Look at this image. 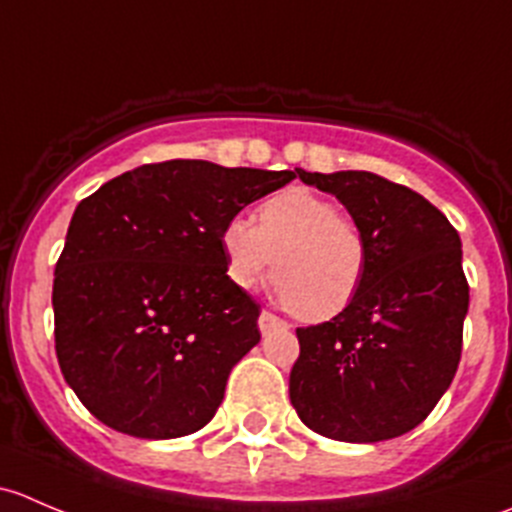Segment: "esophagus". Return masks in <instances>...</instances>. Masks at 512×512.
Instances as JSON below:
<instances>
[{"mask_svg": "<svg viewBox=\"0 0 512 512\" xmlns=\"http://www.w3.org/2000/svg\"><path fill=\"white\" fill-rule=\"evenodd\" d=\"M257 327H260V332H262V334H270L272 329H277V327H287V322H282V319L277 317V314H272V312H262V314H260V319H257Z\"/></svg>", "mask_w": 512, "mask_h": 512, "instance_id": "1", "label": "esophagus"}]
</instances>
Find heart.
Segmentation results:
<instances>
[{"instance_id":"1","label":"heart","mask_w":512,"mask_h":512,"mask_svg":"<svg viewBox=\"0 0 512 512\" xmlns=\"http://www.w3.org/2000/svg\"><path fill=\"white\" fill-rule=\"evenodd\" d=\"M227 277L252 289L275 265L277 297L309 322L337 317L364 282L369 250L337 205L307 188H287L257 210V225L227 220L220 232Z\"/></svg>"}]
</instances>
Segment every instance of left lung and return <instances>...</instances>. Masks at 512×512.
<instances>
[{
    "instance_id": "8db88e82",
    "label": "left lung",
    "mask_w": 512,
    "mask_h": 512,
    "mask_svg": "<svg viewBox=\"0 0 512 512\" xmlns=\"http://www.w3.org/2000/svg\"><path fill=\"white\" fill-rule=\"evenodd\" d=\"M297 173L347 208L369 265L344 312L297 329L289 401L304 426L334 441L404 436L431 414L461 361V237L423 195L381 175Z\"/></svg>"
}]
</instances>
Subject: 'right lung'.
I'll return each mask as SVG.
<instances>
[{"label":"right lung","mask_w":512,"mask_h":512,"mask_svg":"<svg viewBox=\"0 0 512 512\" xmlns=\"http://www.w3.org/2000/svg\"><path fill=\"white\" fill-rule=\"evenodd\" d=\"M294 170L165 160L81 200L54 272L61 374L113 431L163 441L203 428L260 342V304L227 277L220 232Z\"/></svg>","instance_id":"1"}]
</instances>
